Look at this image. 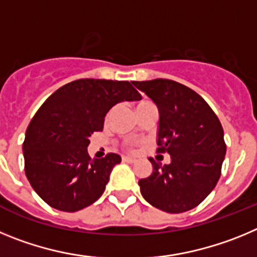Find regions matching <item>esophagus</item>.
<instances>
[{"instance_id": "1", "label": "esophagus", "mask_w": 257, "mask_h": 257, "mask_svg": "<svg viewBox=\"0 0 257 257\" xmlns=\"http://www.w3.org/2000/svg\"><path fill=\"white\" fill-rule=\"evenodd\" d=\"M122 161L126 163H135L136 161L134 160V158H131V157H122Z\"/></svg>"}]
</instances>
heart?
<instances>
[{
    "label": "heart",
    "instance_id": "heart-1",
    "mask_svg": "<svg viewBox=\"0 0 257 257\" xmlns=\"http://www.w3.org/2000/svg\"><path fill=\"white\" fill-rule=\"evenodd\" d=\"M147 104H151V101H148V100H143V101H139V103L136 104V108H140V106H143V105H147Z\"/></svg>",
    "mask_w": 257,
    "mask_h": 257
}]
</instances>
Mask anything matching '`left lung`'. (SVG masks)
Returning <instances> with one entry per match:
<instances>
[{
  "label": "left lung",
  "instance_id": "left-lung-1",
  "mask_svg": "<svg viewBox=\"0 0 257 257\" xmlns=\"http://www.w3.org/2000/svg\"><path fill=\"white\" fill-rule=\"evenodd\" d=\"M158 108L157 152L171 156L169 165L149 158L153 172L140 179L145 201L170 213L198 206L216 187L225 158L224 130L205 99L171 79L133 81Z\"/></svg>",
  "mask_w": 257,
  "mask_h": 257
}]
</instances>
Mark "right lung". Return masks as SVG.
Returning a JSON list of instances; mask_svg holds the SVG:
<instances>
[{
	"label": "right lung",
	"instance_id": "add662e5",
	"mask_svg": "<svg viewBox=\"0 0 257 257\" xmlns=\"http://www.w3.org/2000/svg\"><path fill=\"white\" fill-rule=\"evenodd\" d=\"M140 99L127 81L94 78L67 83L47 97L28 124L23 144L27 179L47 205L74 212L100 198L121 157L91 158L90 136L103 130L106 113L115 104Z\"/></svg>",
	"mask_w": 257,
	"mask_h": 257
}]
</instances>
